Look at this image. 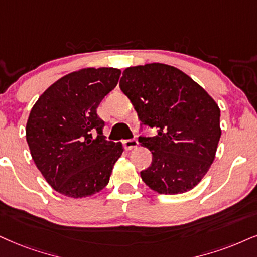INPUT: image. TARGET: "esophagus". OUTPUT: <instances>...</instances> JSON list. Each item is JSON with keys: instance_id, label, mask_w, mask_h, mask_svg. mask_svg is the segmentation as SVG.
Here are the masks:
<instances>
[{"instance_id": "34e87169", "label": "esophagus", "mask_w": 257, "mask_h": 257, "mask_svg": "<svg viewBox=\"0 0 257 257\" xmlns=\"http://www.w3.org/2000/svg\"><path fill=\"white\" fill-rule=\"evenodd\" d=\"M139 142L136 141L135 139H132V140H125V141H123V146H124L125 149H128V151H131V149L138 147Z\"/></svg>"}]
</instances>
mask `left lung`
Instances as JSON below:
<instances>
[{"instance_id": "1", "label": "left lung", "mask_w": 257, "mask_h": 257, "mask_svg": "<svg viewBox=\"0 0 257 257\" xmlns=\"http://www.w3.org/2000/svg\"><path fill=\"white\" fill-rule=\"evenodd\" d=\"M119 87L142 124L158 131L139 138L153 154L141 172L145 184L160 194L196 187L215 160L222 134L215 99L183 71L160 63L126 67Z\"/></svg>"}]
</instances>
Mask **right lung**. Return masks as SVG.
<instances>
[{
  "mask_svg": "<svg viewBox=\"0 0 257 257\" xmlns=\"http://www.w3.org/2000/svg\"><path fill=\"white\" fill-rule=\"evenodd\" d=\"M119 76L113 67L74 71L52 84L32 108L26 140L35 166L57 192L85 198L108 185L124 149L121 142L106 141L97 108Z\"/></svg>",
  "mask_w": 257,
  "mask_h": 257,
  "instance_id": "right-lung-1",
  "label": "right lung"
}]
</instances>
